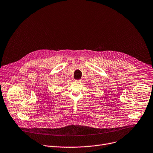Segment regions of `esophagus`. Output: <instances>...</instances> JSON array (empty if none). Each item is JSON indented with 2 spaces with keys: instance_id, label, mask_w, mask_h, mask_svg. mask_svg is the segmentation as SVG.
Listing matches in <instances>:
<instances>
[{
  "instance_id": "obj_1",
  "label": "esophagus",
  "mask_w": 153,
  "mask_h": 153,
  "mask_svg": "<svg viewBox=\"0 0 153 153\" xmlns=\"http://www.w3.org/2000/svg\"><path fill=\"white\" fill-rule=\"evenodd\" d=\"M75 81H76V82H81V80H75Z\"/></svg>"
}]
</instances>
